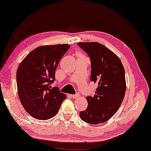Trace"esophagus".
Masks as SVG:
<instances>
[{
  "label": "esophagus",
  "instance_id": "34e87169",
  "mask_svg": "<svg viewBox=\"0 0 151 151\" xmlns=\"http://www.w3.org/2000/svg\"><path fill=\"white\" fill-rule=\"evenodd\" d=\"M70 96L74 99H78V98H79V97H80V95H79V94H71Z\"/></svg>",
  "mask_w": 151,
  "mask_h": 151
}]
</instances>
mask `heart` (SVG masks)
<instances>
[{
    "label": "heart",
    "mask_w": 151,
    "mask_h": 151,
    "mask_svg": "<svg viewBox=\"0 0 151 151\" xmlns=\"http://www.w3.org/2000/svg\"><path fill=\"white\" fill-rule=\"evenodd\" d=\"M78 57H84V56L82 54H81V53H79L78 54Z\"/></svg>",
    "instance_id": "b5f03b06"
}]
</instances>
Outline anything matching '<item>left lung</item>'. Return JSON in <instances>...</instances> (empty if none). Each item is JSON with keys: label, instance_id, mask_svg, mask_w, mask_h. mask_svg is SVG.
I'll use <instances>...</instances> for the list:
<instances>
[{"label": "left lung", "instance_id": "8db88e82", "mask_svg": "<svg viewBox=\"0 0 151 151\" xmlns=\"http://www.w3.org/2000/svg\"><path fill=\"white\" fill-rule=\"evenodd\" d=\"M91 61L90 80L98 84L93 97L87 96L88 107L81 111L83 122L99 124L108 121L122 105L126 90L125 69L114 52L99 42H78Z\"/></svg>", "mask_w": 151, "mask_h": 151}]
</instances>
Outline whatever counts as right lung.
<instances>
[{
	"label": "right lung",
	"mask_w": 151,
	"mask_h": 151,
	"mask_svg": "<svg viewBox=\"0 0 151 151\" xmlns=\"http://www.w3.org/2000/svg\"><path fill=\"white\" fill-rule=\"evenodd\" d=\"M69 45L41 46L30 52L17 71V92L21 103L37 119L46 120L57 114L66 95L50 84L55 70Z\"/></svg>",
	"instance_id": "add662e5"
}]
</instances>
